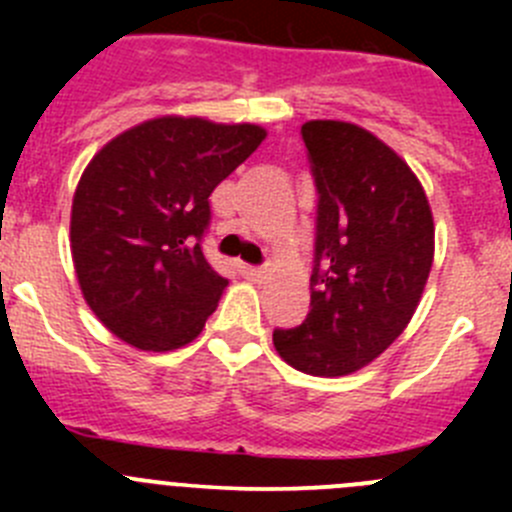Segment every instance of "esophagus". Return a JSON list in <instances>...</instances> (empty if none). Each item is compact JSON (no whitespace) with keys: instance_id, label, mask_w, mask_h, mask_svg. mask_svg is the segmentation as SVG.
Segmentation results:
<instances>
[{"instance_id":"34e87169","label":"esophagus","mask_w":512,"mask_h":512,"mask_svg":"<svg viewBox=\"0 0 512 512\" xmlns=\"http://www.w3.org/2000/svg\"><path fill=\"white\" fill-rule=\"evenodd\" d=\"M242 275H245L247 280H252V282H262V280H267V270H262V267L242 265Z\"/></svg>"}]
</instances>
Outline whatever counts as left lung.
Returning a JSON list of instances; mask_svg holds the SVG:
<instances>
[{
  "mask_svg": "<svg viewBox=\"0 0 512 512\" xmlns=\"http://www.w3.org/2000/svg\"><path fill=\"white\" fill-rule=\"evenodd\" d=\"M317 183L312 302L275 329L277 354L312 376H347L384 354L421 302L433 265V215L404 158L366 128L307 121Z\"/></svg>",
  "mask_w": 512,
  "mask_h": 512,
  "instance_id": "8db88e82",
  "label": "left lung"
}]
</instances>
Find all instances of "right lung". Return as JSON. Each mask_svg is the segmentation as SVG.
Here are the masks:
<instances>
[{
  "label": "right lung",
  "instance_id": "1",
  "mask_svg": "<svg viewBox=\"0 0 512 512\" xmlns=\"http://www.w3.org/2000/svg\"><path fill=\"white\" fill-rule=\"evenodd\" d=\"M255 123L160 116L91 158L71 205V257L98 322L143 352L193 342L227 280L205 260L210 193L265 141Z\"/></svg>",
  "mask_w": 512,
  "mask_h": 512
}]
</instances>
